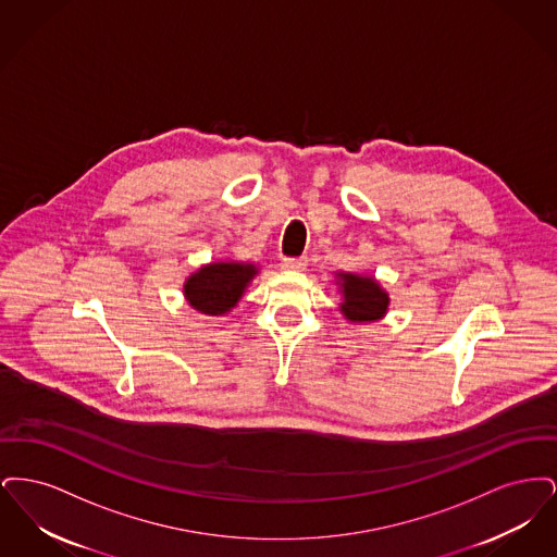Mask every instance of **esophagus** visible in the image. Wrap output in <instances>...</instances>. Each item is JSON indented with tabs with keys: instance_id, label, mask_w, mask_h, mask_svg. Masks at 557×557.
Returning <instances> with one entry per match:
<instances>
[{
	"instance_id": "esophagus-1",
	"label": "esophagus",
	"mask_w": 557,
	"mask_h": 557,
	"mask_svg": "<svg viewBox=\"0 0 557 557\" xmlns=\"http://www.w3.org/2000/svg\"><path fill=\"white\" fill-rule=\"evenodd\" d=\"M282 267L288 271H305L307 269V259L305 257H286L282 261Z\"/></svg>"
}]
</instances>
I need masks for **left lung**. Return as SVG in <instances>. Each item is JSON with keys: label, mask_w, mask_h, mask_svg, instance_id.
Masks as SVG:
<instances>
[{"label": "left lung", "mask_w": 557, "mask_h": 557, "mask_svg": "<svg viewBox=\"0 0 557 557\" xmlns=\"http://www.w3.org/2000/svg\"><path fill=\"white\" fill-rule=\"evenodd\" d=\"M343 280V296L345 302L343 313L350 321H375L382 318L388 309V294L382 290L373 277H361L352 273H338Z\"/></svg>", "instance_id": "1"}]
</instances>
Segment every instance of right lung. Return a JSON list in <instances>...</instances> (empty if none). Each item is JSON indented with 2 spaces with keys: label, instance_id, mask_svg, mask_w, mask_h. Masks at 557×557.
Instances as JSON below:
<instances>
[{
  "label": "right lung",
  "instance_id": "right-lung-1",
  "mask_svg": "<svg viewBox=\"0 0 557 557\" xmlns=\"http://www.w3.org/2000/svg\"><path fill=\"white\" fill-rule=\"evenodd\" d=\"M257 267L244 263H211L196 271L186 282L187 302L207 315H223L242 296Z\"/></svg>",
  "mask_w": 557,
  "mask_h": 557
}]
</instances>
